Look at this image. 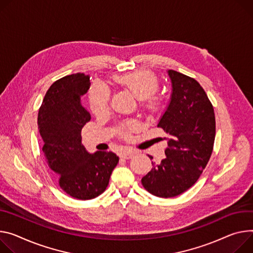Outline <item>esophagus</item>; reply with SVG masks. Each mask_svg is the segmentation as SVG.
Masks as SVG:
<instances>
[{
  "instance_id": "obj_1",
  "label": "esophagus",
  "mask_w": 253,
  "mask_h": 253,
  "mask_svg": "<svg viewBox=\"0 0 253 253\" xmlns=\"http://www.w3.org/2000/svg\"><path fill=\"white\" fill-rule=\"evenodd\" d=\"M135 153H136V152H135L134 150L127 148V149H124V150L121 152V157H122V158H125V159H129V158L133 157Z\"/></svg>"
}]
</instances>
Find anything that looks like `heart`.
<instances>
[{
	"label": "heart",
	"mask_w": 253,
	"mask_h": 253,
	"mask_svg": "<svg viewBox=\"0 0 253 253\" xmlns=\"http://www.w3.org/2000/svg\"><path fill=\"white\" fill-rule=\"evenodd\" d=\"M116 82L120 86L131 91L132 95L137 99L145 100V106L148 109L155 108L156 101L152 97L158 88V80L150 72L140 71L135 72L125 76L115 77ZM110 102V90L102 84H94L88 90V103L91 111L96 115H101L106 112L109 108ZM136 127L134 122H129L120 129V133L123 136H127L129 131Z\"/></svg>",
	"instance_id": "heart-1"
}]
</instances>
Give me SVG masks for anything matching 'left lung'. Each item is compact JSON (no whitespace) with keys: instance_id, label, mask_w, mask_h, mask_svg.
<instances>
[{"instance_id":"1","label":"left lung","mask_w":253,"mask_h":253,"mask_svg":"<svg viewBox=\"0 0 253 253\" xmlns=\"http://www.w3.org/2000/svg\"><path fill=\"white\" fill-rule=\"evenodd\" d=\"M172 91L157 127L169 135L166 158L142 177L144 189L160 198L176 197L199 179L211 157L216 121L214 108L193 78L169 70Z\"/></svg>"}]
</instances>
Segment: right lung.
I'll list each match as a JSON object with an SVG mask.
<instances>
[{"mask_svg":"<svg viewBox=\"0 0 253 253\" xmlns=\"http://www.w3.org/2000/svg\"><path fill=\"white\" fill-rule=\"evenodd\" d=\"M89 77L75 74L54 82L45 94L37 124L42 151L59 187L73 198L90 200L105 192L119 157L111 151L88 153L82 144V129L90 120L81 97Z\"/></svg>","mask_w":253,"mask_h":253,"instance_id":"obj_1","label":"right lung"}]
</instances>
